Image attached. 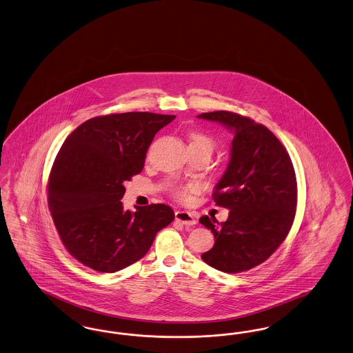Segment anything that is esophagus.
I'll list each match as a JSON object with an SVG mask.
<instances>
[{"mask_svg": "<svg viewBox=\"0 0 353 353\" xmlns=\"http://www.w3.org/2000/svg\"><path fill=\"white\" fill-rule=\"evenodd\" d=\"M174 218L177 222L183 223L185 226H194L197 223V221L192 212H183V210H177L174 212Z\"/></svg>", "mask_w": 353, "mask_h": 353, "instance_id": "obj_1", "label": "esophagus"}]
</instances>
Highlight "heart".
<instances>
[{
	"label": "heart",
	"mask_w": 353,
	"mask_h": 353,
	"mask_svg": "<svg viewBox=\"0 0 353 353\" xmlns=\"http://www.w3.org/2000/svg\"><path fill=\"white\" fill-rule=\"evenodd\" d=\"M189 148H206L212 151L214 148V141L210 137L201 134V132H192L189 137ZM194 186H176L173 188V194L176 197L185 198L190 190H193Z\"/></svg>",
	"instance_id": "b5f03b06"
}]
</instances>
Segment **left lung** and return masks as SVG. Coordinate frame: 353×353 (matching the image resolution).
<instances>
[{"label": "left lung", "mask_w": 353, "mask_h": 353, "mask_svg": "<svg viewBox=\"0 0 353 353\" xmlns=\"http://www.w3.org/2000/svg\"><path fill=\"white\" fill-rule=\"evenodd\" d=\"M234 132L231 159L212 199L230 210L226 222L203 215L199 223L214 235L202 260L225 273L257 267L281 245L294 222L296 172L281 141L267 127L232 112L202 113Z\"/></svg>", "instance_id": "obj_1"}]
</instances>
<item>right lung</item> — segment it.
Segmentation results:
<instances>
[{
    "instance_id": "obj_1",
    "label": "right lung",
    "mask_w": 353,
    "mask_h": 353,
    "mask_svg": "<svg viewBox=\"0 0 353 353\" xmlns=\"http://www.w3.org/2000/svg\"><path fill=\"white\" fill-rule=\"evenodd\" d=\"M176 117L135 112L88 119L57 152L47 185L54 225L65 250L85 267L113 273L141 260L174 219L152 203L125 212V181L139 174L156 132Z\"/></svg>"
}]
</instances>
